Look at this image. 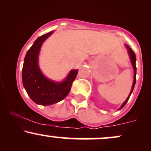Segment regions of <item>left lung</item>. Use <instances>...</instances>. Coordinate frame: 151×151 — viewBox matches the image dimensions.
I'll return each instance as SVG.
<instances>
[{
  "label": "left lung",
  "mask_w": 151,
  "mask_h": 151,
  "mask_svg": "<svg viewBox=\"0 0 151 151\" xmlns=\"http://www.w3.org/2000/svg\"><path fill=\"white\" fill-rule=\"evenodd\" d=\"M126 47H127V49L129 50V55H130V58H131V62H132V66H133V70H134V80H133L132 89H131V92H130V93H129V96H128L127 99H126V101L124 102V104H123L121 105V106L120 107V109H119V110L122 109L123 107H124V106L126 104V103H127L128 101H129L130 96H131V93L133 92V89H134V86H135V84H136V54L134 53V52L133 51L132 49H131V48L129 46H126Z\"/></svg>",
  "instance_id": "obj_1"
}]
</instances>
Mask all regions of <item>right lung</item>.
Masks as SVG:
<instances>
[{
    "instance_id": "right-lung-1",
    "label": "right lung",
    "mask_w": 151,
    "mask_h": 151,
    "mask_svg": "<svg viewBox=\"0 0 151 151\" xmlns=\"http://www.w3.org/2000/svg\"><path fill=\"white\" fill-rule=\"evenodd\" d=\"M52 31L40 36L35 41L26 53L22 66V79L27 94L35 103L43 106L51 105L62 101L70 93L78 70H72L62 82L47 79L40 72L37 64L38 55L42 44Z\"/></svg>"
}]
</instances>
